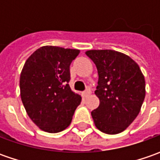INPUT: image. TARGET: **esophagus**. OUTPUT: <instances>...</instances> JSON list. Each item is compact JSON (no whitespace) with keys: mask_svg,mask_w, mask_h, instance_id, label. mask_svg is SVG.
Instances as JSON below:
<instances>
[{"mask_svg":"<svg viewBox=\"0 0 160 160\" xmlns=\"http://www.w3.org/2000/svg\"><path fill=\"white\" fill-rule=\"evenodd\" d=\"M90 94H91V90H90V88L86 89L84 92H82V95H83V97H87V96L90 95Z\"/></svg>","mask_w":160,"mask_h":160,"instance_id":"obj_1","label":"esophagus"}]
</instances>
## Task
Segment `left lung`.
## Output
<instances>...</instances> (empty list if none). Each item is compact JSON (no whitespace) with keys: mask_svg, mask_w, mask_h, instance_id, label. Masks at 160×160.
Masks as SVG:
<instances>
[{"mask_svg":"<svg viewBox=\"0 0 160 160\" xmlns=\"http://www.w3.org/2000/svg\"><path fill=\"white\" fill-rule=\"evenodd\" d=\"M85 54L96 65L99 80L96 96L100 105L92 111L95 126L117 134L136 118L145 98V79L138 64L124 53L91 50Z\"/></svg>","mask_w":160,"mask_h":160,"instance_id":"left-lung-1","label":"left lung"}]
</instances>
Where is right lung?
<instances>
[{
	"instance_id": "right-lung-1",
	"label": "right lung",
	"mask_w": 160,
	"mask_h": 160,
	"mask_svg": "<svg viewBox=\"0 0 160 160\" xmlns=\"http://www.w3.org/2000/svg\"><path fill=\"white\" fill-rule=\"evenodd\" d=\"M80 51L42 46L27 59L20 74L23 105L31 120L47 132L63 131L70 125L81 96L69 87L71 62Z\"/></svg>"
}]
</instances>
